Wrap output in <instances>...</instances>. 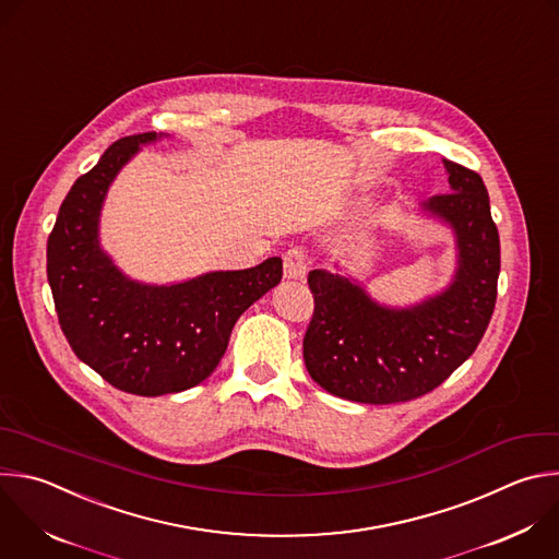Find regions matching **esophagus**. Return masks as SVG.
Here are the masks:
<instances>
[{
  "label": "esophagus",
  "instance_id": "obj_1",
  "mask_svg": "<svg viewBox=\"0 0 559 559\" xmlns=\"http://www.w3.org/2000/svg\"><path fill=\"white\" fill-rule=\"evenodd\" d=\"M307 274V254L300 248H292L283 257V276L287 281H302Z\"/></svg>",
  "mask_w": 559,
  "mask_h": 559
}]
</instances>
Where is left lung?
I'll use <instances>...</instances> for the list:
<instances>
[{
	"label": "left lung",
	"mask_w": 559,
	"mask_h": 559,
	"mask_svg": "<svg viewBox=\"0 0 559 559\" xmlns=\"http://www.w3.org/2000/svg\"><path fill=\"white\" fill-rule=\"evenodd\" d=\"M450 193L421 215L454 235L456 270L445 289L408 307L382 305L350 276L309 272L313 318L302 340L309 376L359 404H400L439 384L478 346L496 305L500 239L478 173L443 159Z\"/></svg>",
	"instance_id": "left-lung-1"
}]
</instances>
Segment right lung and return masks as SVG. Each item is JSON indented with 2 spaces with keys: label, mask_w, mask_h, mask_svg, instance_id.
Returning <instances> with one entry per match:
<instances>
[{
  "label": "right lung",
  "mask_w": 559,
  "mask_h": 559,
  "mask_svg": "<svg viewBox=\"0 0 559 559\" xmlns=\"http://www.w3.org/2000/svg\"><path fill=\"white\" fill-rule=\"evenodd\" d=\"M162 138L148 131L114 142L74 181L48 239V283L72 350L111 386L140 397L211 378L239 316L283 278L278 257L170 285L133 281L114 263L100 246L107 191L144 144Z\"/></svg>",
  "instance_id": "1"
}]
</instances>
